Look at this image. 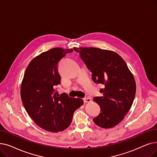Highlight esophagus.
<instances>
[{"label": "esophagus", "instance_id": "1", "mask_svg": "<svg viewBox=\"0 0 157 157\" xmlns=\"http://www.w3.org/2000/svg\"><path fill=\"white\" fill-rule=\"evenodd\" d=\"M83 101H84L85 103L90 102H91V99H90V98H83Z\"/></svg>", "mask_w": 157, "mask_h": 157}]
</instances>
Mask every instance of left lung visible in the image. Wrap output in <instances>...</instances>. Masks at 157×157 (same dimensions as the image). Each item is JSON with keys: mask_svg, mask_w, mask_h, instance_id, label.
Instances as JSON below:
<instances>
[{"mask_svg": "<svg viewBox=\"0 0 157 157\" xmlns=\"http://www.w3.org/2000/svg\"><path fill=\"white\" fill-rule=\"evenodd\" d=\"M92 73V80L102 84L101 97L94 101L101 111L93 119L98 127L109 128L118 125L130 110L136 95V84L125 62L116 52L97 48H74Z\"/></svg>", "mask_w": 157, "mask_h": 157, "instance_id": "obj_1", "label": "left lung"}]
</instances>
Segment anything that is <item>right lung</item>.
Listing matches in <instances>:
<instances>
[{"mask_svg": "<svg viewBox=\"0 0 157 157\" xmlns=\"http://www.w3.org/2000/svg\"><path fill=\"white\" fill-rule=\"evenodd\" d=\"M72 52V49L55 48L40 53L29 63L21 82L20 94L25 109L38 126L52 132L67 128L74 111L83 104L81 98L55 92L61 79L58 65Z\"/></svg>", "mask_w": 157, "mask_h": 157, "instance_id": "obj_1", "label": "right lung"}]
</instances>
